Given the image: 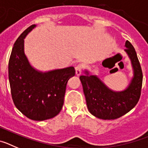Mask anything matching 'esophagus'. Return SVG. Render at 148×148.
<instances>
[{
  "instance_id": "esophagus-1",
  "label": "esophagus",
  "mask_w": 148,
  "mask_h": 148,
  "mask_svg": "<svg viewBox=\"0 0 148 148\" xmlns=\"http://www.w3.org/2000/svg\"><path fill=\"white\" fill-rule=\"evenodd\" d=\"M82 69H83V65L79 64L75 66V74L77 75H80L82 74Z\"/></svg>"
}]
</instances>
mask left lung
<instances>
[{"mask_svg": "<svg viewBox=\"0 0 148 148\" xmlns=\"http://www.w3.org/2000/svg\"><path fill=\"white\" fill-rule=\"evenodd\" d=\"M125 52L131 60L133 78L126 90L115 92L108 88L96 75H81L80 80L85 95L87 108L90 113L104 120L120 118L131 110L138 103L142 86V70L136 52L130 41L125 42Z\"/></svg>", "mask_w": 148, "mask_h": 148, "instance_id": "left-lung-1", "label": "left lung"}]
</instances>
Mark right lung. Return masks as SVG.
I'll use <instances>...</instances> for the list:
<instances>
[{
  "mask_svg": "<svg viewBox=\"0 0 148 148\" xmlns=\"http://www.w3.org/2000/svg\"><path fill=\"white\" fill-rule=\"evenodd\" d=\"M35 27H29L13 46L9 61V81L15 107L27 118L44 121L56 116L64 104L68 80L75 74L73 66L42 73L29 64L24 53V40Z\"/></svg>",
  "mask_w": 148,
  "mask_h": 148,
  "instance_id": "obj_1",
  "label": "right lung"
}]
</instances>
